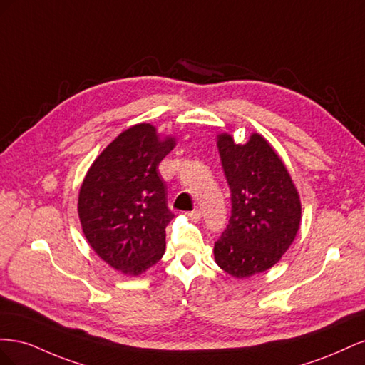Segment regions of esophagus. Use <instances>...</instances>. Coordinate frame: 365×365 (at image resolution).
Segmentation results:
<instances>
[{
	"label": "esophagus",
	"instance_id": "esophagus-1",
	"mask_svg": "<svg viewBox=\"0 0 365 365\" xmlns=\"http://www.w3.org/2000/svg\"><path fill=\"white\" fill-rule=\"evenodd\" d=\"M189 217L192 219V220H195V222H197V220H200L201 219V212H200V210H193V212H190L189 213Z\"/></svg>",
	"mask_w": 365,
	"mask_h": 365
}]
</instances>
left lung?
Wrapping results in <instances>:
<instances>
[{
    "mask_svg": "<svg viewBox=\"0 0 365 365\" xmlns=\"http://www.w3.org/2000/svg\"><path fill=\"white\" fill-rule=\"evenodd\" d=\"M231 192V216L215 242V260L236 279L269 269L288 251L302 222V202L284 163L260 134L245 145L219 134Z\"/></svg>",
    "mask_w": 365,
    "mask_h": 365,
    "instance_id": "left-lung-1",
    "label": "left lung"
}]
</instances>
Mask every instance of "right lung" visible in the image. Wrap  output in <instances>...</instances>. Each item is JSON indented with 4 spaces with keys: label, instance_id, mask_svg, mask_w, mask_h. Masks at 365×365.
<instances>
[{
    "label": "right lung",
    "instance_id": "1",
    "mask_svg": "<svg viewBox=\"0 0 365 365\" xmlns=\"http://www.w3.org/2000/svg\"><path fill=\"white\" fill-rule=\"evenodd\" d=\"M175 145L149 123L130 126L96 158L81 185L77 212L88 244L125 275L143 274L164 254L173 213L158 164Z\"/></svg>",
    "mask_w": 365,
    "mask_h": 365
}]
</instances>
